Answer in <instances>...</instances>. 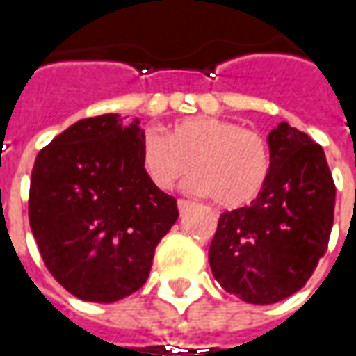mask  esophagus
Here are the masks:
<instances>
[{
    "label": "esophagus",
    "instance_id": "1",
    "mask_svg": "<svg viewBox=\"0 0 356 356\" xmlns=\"http://www.w3.org/2000/svg\"><path fill=\"white\" fill-rule=\"evenodd\" d=\"M177 206H179V211H181V213H185L186 209H191L193 202H188V200H185V198H181V200L177 202Z\"/></svg>",
    "mask_w": 356,
    "mask_h": 356
}]
</instances>
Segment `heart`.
I'll list each match as a JSON object with an SVG mask.
<instances>
[{"mask_svg":"<svg viewBox=\"0 0 356 356\" xmlns=\"http://www.w3.org/2000/svg\"><path fill=\"white\" fill-rule=\"evenodd\" d=\"M140 165L160 191H171L191 175L193 188L219 208L254 202L273 170V150L259 131L223 118L179 120L168 137L147 129L140 139Z\"/></svg>","mask_w":356,"mask_h":356,"instance_id":"1","label":"heart"}]
</instances>
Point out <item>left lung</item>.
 Returning <instances> with one entry per match:
<instances>
[{
	"label": "left lung",
	"instance_id": "obj_1",
	"mask_svg": "<svg viewBox=\"0 0 356 356\" xmlns=\"http://www.w3.org/2000/svg\"><path fill=\"white\" fill-rule=\"evenodd\" d=\"M273 170L250 206L223 211L209 267L225 290L268 305L301 290L328 250L336 185L326 156L307 133L280 124L268 133Z\"/></svg>",
	"mask_w": 356,
	"mask_h": 356
}]
</instances>
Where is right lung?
<instances>
[{
	"label": "right lung",
	"mask_w": 356,
	"mask_h": 356,
	"mask_svg": "<svg viewBox=\"0 0 356 356\" xmlns=\"http://www.w3.org/2000/svg\"><path fill=\"white\" fill-rule=\"evenodd\" d=\"M139 122L86 118L35 158L28 217L45 267L65 290L112 303L143 288L177 200L140 165Z\"/></svg>",
	"instance_id": "add662e5"
}]
</instances>
